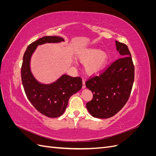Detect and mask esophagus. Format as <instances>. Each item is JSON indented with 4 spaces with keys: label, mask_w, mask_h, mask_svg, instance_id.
Instances as JSON below:
<instances>
[{
    "label": "esophagus",
    "mask_w": 156,
    "mask_h": 156,
    "mask_svg": "<svg viewBox=\"0 0 156 156\" xmlns=\"http://www.w3.org/2000/svg\"><path fill=\"white\" fill-rule=\"evenodd\" d=\"M86 88V85H85V81L84 79H83V88Z\"/></svg>",
    "instance_id": "34e87169"
}]
</instances>
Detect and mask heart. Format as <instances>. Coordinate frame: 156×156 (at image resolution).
<instances>
[{
  "mask_svg": "<svg viewBox=\"0 0 156 156\" xmlns=\"http://www.w3.org/2000/svg\"><path fill=\"white\" fill-rule=\"evenodd\" d=\"M77 59L84 64L85 72L90 75L100 73L106 66L108 54L103 50L96 48H87L82 50L77 56Z\"/></svg>",
  "mask_w": 156,
  "mask_h": 156,
  "instance_id": "heart-1",
  "label": "heart"
}]
</instances>
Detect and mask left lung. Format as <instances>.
Returning a JSON list of instances; mask_svg holds the SVG:
<instances>
[{
    "label": "left lung",
    "mask_w": 156,
    "mask_h": 156,
    "mask_svg": "<svg viewBox=\"0 0 156 156\" xmlns=\"http://www.w3.org/2000/svg\"><path fill=\"white\" fill-rule=\"evenodd\" d=\"M115 43L121 58L85 83L93 93V99L87 103V108L98 119H108L122 109L128 100L134 81L135 69L128 48L118 41Z\"/></svg>",
    "instance_id": "left-lung-1"
}]
</instances>
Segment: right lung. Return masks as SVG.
I'll use <instances>...</instances> for the list:
<instances>
[{"label":"right lung","mask_w":156,"mask_h":156,"mask_svg":"<svg viewBox=\"0 0 156 156\" xmlns=\"http://www.w3.org/2000/svg\"><path fill=\"white\" fill-rule=\"evenodd\" d=\"M62 41H64L62 37L44 36L28 46L23 58L21 80L27 97L37 111L49 118L58 117L63 114L69 98L81 89L82 79L63 74L51 83H40L32 72L30 61L38 45Z\"/></svg>","instance_id":"right-lung-1"}]
</instances>
